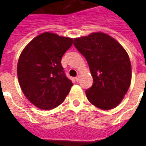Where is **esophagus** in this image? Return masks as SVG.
Masks as SVG:
<instances>
[{
	"label": "esophagus",
	"instance_id": "obj_1",
	"mask_svg": "<svg viewBox=\"0 0 146 146\" xmlns=\"http://www.w3.org/2000/svg\"><path fill=\"white\" fill-rule=\"evenodd\" d=\"M75 79H76V80H77V81H78V80H80V75H77V76L75 77Z\"/></svg>",
	"mask_w": 146,
	"mask_h": 146
}]
</instances>
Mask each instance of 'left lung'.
<instances>
[{"label":"left lung","instance_id":"left-lung-1","mask_svg":"<svg viewBox=\"0 0 146 146\" xmlns=\"http://www.w3.org/2000/svg\"><path fill=\"white\" fill-rule=\"evenodd\" d=\"M73 44L87 59L93 77V85L86 91L89 102L103 110L116 107L131 81V65L125 49L102 32L74 38Z\"/></svg>","mask_w":146,"mask_h":146}]
</instances>
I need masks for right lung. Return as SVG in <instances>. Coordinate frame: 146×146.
<instances>
[{"label": "right lung", "mask_w": 146, "mask_h": 146, "mask_svg": "<svg viewBox=\"0 0 146 146\" xmlns=\"http://www.w3.org/2000/svg\"><path fill=\"white\" fill-rule=\"evenodd\" d=\"M73 38L40 33L24 48L17 65L19 85L28 100L41 110H52L65 100L72 81L65 75L62 57Z\"/></svg>", "instance_id": "1"}]
</instances>
